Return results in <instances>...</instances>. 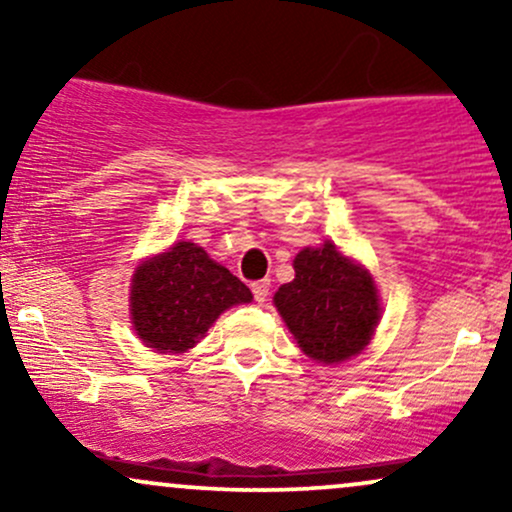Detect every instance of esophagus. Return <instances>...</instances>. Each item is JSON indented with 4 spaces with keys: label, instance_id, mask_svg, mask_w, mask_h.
Wrapping results in <instances>:
<instances>
[{
    "label": "esophagus",
    "instance_id": "1",
    "mask_svg": "<svg viewBox=\"0 0 512 512\" xmlns=\"http://www.w3.org/2000/svg\"><path fill=\"white\" fill-rule=\"evenodd\" d=\"M269 289H272V284H269V279L255 281V284H252V293H255V301H257V303L267 301V298H269Z\"/></svg>",
    "mask_w": 512,
    "mask_h": 512
}]
</instances>
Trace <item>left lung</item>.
<instances>
[{"label":"left lung","instance_id":"obj_1","mask_svg":"<svg viewBox=\"0 0 512 512\" xmlns=\"http://www.w3.org/2000/svg\"><path fill=\"white\" fill-rule=\"evenodd\" d=\"M293 269L296 279L274 293V305L303 354L320 363L361 354L380 322V296L368 269L330 240L303 248Z\"/></svg>","mask_w":512,"mask_h":512}]
</instances>
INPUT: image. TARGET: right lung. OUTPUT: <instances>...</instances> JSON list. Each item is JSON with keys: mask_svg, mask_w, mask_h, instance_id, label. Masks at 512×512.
Segmentation results:
<instances>
[{"mask_svg": "<svg viewBox=\"0 0 512 512\" xmlns=\"http://www.w3.org/2000/svg\"><path fill=\"white\" fill-rule=\"evenodd\" d=\"M250 301L238 276L187 240L144 260L129 286L134 332L158 354H185L223 310Z\"/></svg>", "mask_w": 512, "mask_h": 512, "instance_id": "right-lung-1", "label": "right lung"}]
</instances>
